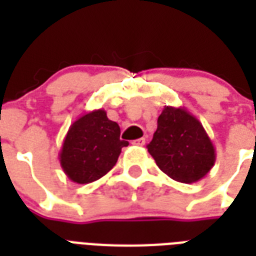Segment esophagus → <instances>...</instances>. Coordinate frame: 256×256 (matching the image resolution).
<instances>
[{
	"mask_svg": "<svg viewBox=\"0 0 256 256\" xmlns=\"http://www.w3.org/2000/svg\"><path fill=\"white\" fill-rule=\"evenodd\" d=\"M132 144H136V146H144L146 144V140L144 138H138V140H134L132 142Z\"/></svg>",
	"mask_w": 256,
	"mask_h": 256,
	"instance_id": "esophagus-1",
	"label": "esophagus"
}]
</instances>
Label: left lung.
I'll use <instances>...</instances> for the list:
<instances>
[{
	"label": "left lung",
	"mask_w": 256,
	"mask_h": 256,
	"mask_svg": "<svg viewBox=\"0 0 256 256\" xmlns=\"http://www.w3.org/2000/svg\"><path fill=\"white\" fill-rule=\"evenodd\" d=\"M148 152L164 174L180 183L198 182L215 164L210 136L184 108L164 106Z\"/></svg>",
	"instance_id": "left-lung-1"
}]
</instances>
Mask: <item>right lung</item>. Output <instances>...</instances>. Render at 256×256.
<instances>
[{
    "instance_id": "right-lung-1",
    "label": "right lung",
    "mask_w": 256,
    "mask_h": 256,
    "mask_svg": "<svg viewBox=\"0 0 256 256\" xmlns=\"http://www.w3.org/2000/svg\"><path fill=\"white\" fill-rule=\"evenodd\" d=\"M120 136V126L108 120L104 108L86 112L74 120L60 152L61 168L68 178L85 184L108 174L122 148L128 144Z\"/></svg>"
}]
</instances>
